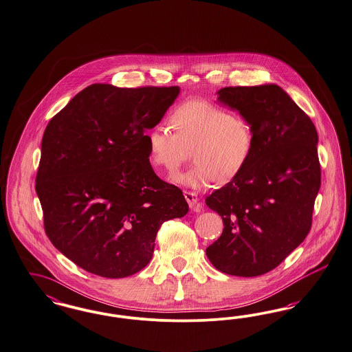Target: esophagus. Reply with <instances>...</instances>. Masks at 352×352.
Wrapping results in <instances>:
<instances>
[{"mask_svg": "<svg viewBox=\"0 0 352 352\" xmlns=\"http://www.w3.org/2000/svg\"><path fill=\"white\" fill-rule=\"evenodd\" d=\"M184 197L190 206L191 210L199 212L201 210V204L199 203V199H197V194L192 192V191H184Z\"/></svg>", "mask_w": 352, "mask_h": 352, "instance_id": "34e87169", "label": "esophagus"}]
</instances>
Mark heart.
I'll return each mask as SVG.
<instances>
[{
	"mask_svg": "<svg viewBox=\"0 0 352 352\" xmlns=\"http://www.w3.org/2000/svg\"><path fill=\"white\" fill-rule=\"evenodd\" d=\"M170 124L175 132L165 126H153L148 132V160L155 169L173 174L194 148L195 165L173 178L177 184L203 188L217 179L230 182L253 155L255 129L252 120L210 100H184L170 113Z\"/></svg>",
	"mask_w": 352,
	"mask_h": 352,
	"instance_id": "1",
	"label": "heart"
}]
</instances>
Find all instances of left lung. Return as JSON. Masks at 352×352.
I'll return each mask as SVG.
<instances>
[{
	"mask_svg": "<svg viewBox=\"0 0 352 352\" xmlns=\"http://www.w3.org/2000/svg\"><path fill=\"white\" fill-rule=\"evenodd\" d=\"M217 94L252 120L255 146L239 177L206 197L224 223L206 253L224 274L259 276L278 267L309 233L321 187L318 135L278 85L223 87Z\"/></svg>",
	"mask_w": 352,
	"mask_h": 352,
	"instance_id": "left-lung-1",
	"label": "left lung"
}]
</instances>
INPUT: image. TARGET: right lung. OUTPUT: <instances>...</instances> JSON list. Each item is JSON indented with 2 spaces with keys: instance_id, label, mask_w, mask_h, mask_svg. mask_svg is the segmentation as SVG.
I'll list each match as a JSON object with an SVG mask.
<instances>
[{
  "instance_id": "right-lung-1",
  "label": "right lung",
  "mask_w": 352,
  "mask_h": 352,
  "mask_svg": "<svg viewBox=\"0 0 352 352\" xmlns=\"http://www.w3.org/2000/svg\"><path fill=\"white\" fill-rule=\"evenodd\" d=\"M179 90L90 85L45 128L35 186L44 229L85 271L111 279L139 272L160 226L188 212L182 190L155 175L146 146Z\"/></svg>"
}]
</instances>
